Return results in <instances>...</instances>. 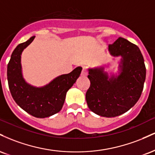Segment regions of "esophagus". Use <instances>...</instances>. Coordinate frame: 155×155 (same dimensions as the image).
Returning <instances> with one entry per match:
<instances>
[{"instance_id":"34e87169","label":"esophagus","mask_w":155,"mask_h":155,"mask_svg":"<svg viewBox=\"0 0 155 155\" xmlns=\"http://www.w3.org/2000/svg\"><path fill=\"white\" fill-rule=\"evenodd\" d=\"M87 74H88V71H87V69L86 68L84 67L83 69H82V71H81V76H85L87 75Z\"/></svg>"}]
</instances>
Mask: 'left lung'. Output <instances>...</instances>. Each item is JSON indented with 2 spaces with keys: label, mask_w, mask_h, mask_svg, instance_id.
Listing matches in <instances>:
<instances>
[{
  "label": "left lung",
  "mask_w": 155,
  "mask_h": 155,
  "mask_svg": "<svg viewBox=\"0 0 155 155\" xmlns=\"http://www.w3.org/2000/svg\"><path fill=\"white\" fill-rule=\"evenodd\" d=\"M111 55L122 56L121 73L108 76L104 68L89 69L90 86L86 92L89 108L101 117H114L125 113L140 98L146 79L143 55L136 44L120 37L108 45Z\"/></svg>",
  "instance_id": "8db88e82"
}]
</instances>
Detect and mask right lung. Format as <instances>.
<instances>
[{"label": "right lung", "instance_id": "obj_1", "mask_svg": "<svg viewBox=\"0 0 155 155\" xmlns=\"http://www.w3.org/2000/svg\"><path fill=\"white\" fill-rule=\"evenodd\" d=\"M35 36L19 44L12 52L7 68L8 87L14 100L23 110L38 118L50 117L63 108L66 92L81 74L77 67L68 74L61 75L43 87H34L25 82L22 75L21 54Z\"/></svg>", "mask_w": 155, "mask_h": 155}]
</instances>
